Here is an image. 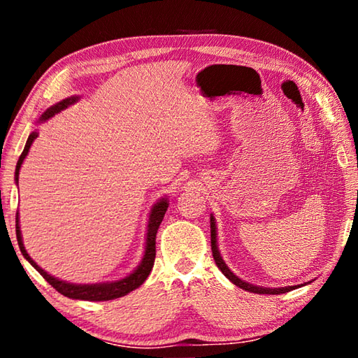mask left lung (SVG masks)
<instances>
[{"mask_svg": "<svg viewBox=\"0 0 358 358\" xmlns=\"http://www.w3.org/2000/svg\"><path fill=\"white\" fill-rule=\"evenodd\" d=\"M210 227H211V252H213V259L217 265V268H220L224 276L229 278L230 281H232L235 286H238L240 289H245L248 292H252V294H270V295H280V294H286L290 292V290L296 289V286H287V287H275V289H270V287H260V286H254V284L246 282L243 280H240L237 275H234L232 271L229 270V266L224 262L220 250H217V243H216V221L213 215L210 216Z\"/></svg>", "mask_w": 358, "mask_h": 358, "instance_id": "obj_1", "label": "left lung"}]
</instances>
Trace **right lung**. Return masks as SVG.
<instances>
[{"label":"right lung","instance_id":"right-lung-1","mask_svg":"<svg viewBox=\"0 0 358 358\" xmlns=\"http://www.w3.org/2000/svg\"><path fill=\"white\" fill-rule=\"evenodd\" d=\"M78 98L77 96H71V98H66L63 101L57 102L55 106L48 107L47 110L42 113V117L39 118V123L45 121L48 118H52L53 115L64 110L66 107H69L71 104L77 102ZM38 137V132H31L27 141L25 148H23L22 155L17 161V167H15V183H19V172L22 167V162L25 159L29 147L34 142V138ZM169 202L167 199H161L159 202L155 203V207L151 208L150 213V220H148V230H147V241H145V254L142 262L138 264L137 268L132 271L131 275L124 276L123 280L118 281H112V282H96V284H72V282H66L58 280V278L48 275L45 270H42L41 266L34 262V260L29 257V254L27 252L25 246H23L22 241V232H20V226H19V215L15 217V232H17V241H19V248L29 264H31L39 273L44 276V280L50 284L53 289H57L59 294H63L64 296H69V299L74 300H88V301H107V300H113V299H120V296H124L126 294L132 292V290L137 289L138 286H142L143 281L147 280L151 268L155 265V257H156V234L157 229H159L162 220H164V215L167 211Z\"/></svg>","mask_w":358,"mask_h":358}]
</instances>
